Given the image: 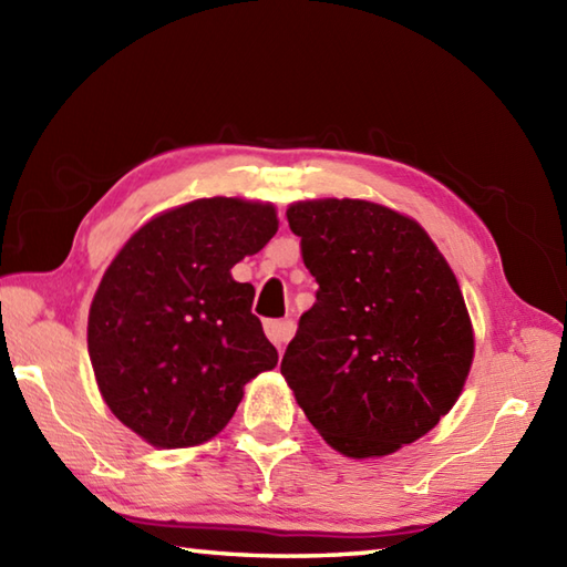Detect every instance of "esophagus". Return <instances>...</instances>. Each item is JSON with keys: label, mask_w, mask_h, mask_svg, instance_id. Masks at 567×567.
I'll return each instance as SVG.
<instances>
[{"label": "esophagus", "mask_w": 567, "mask_h": 567, "mask_svg": "<svg viewBox=\"0 0 567 567\" xmlns=\"http://www.w3.org/2000/svg\"><path fill=\"white\" fill-rule=\"evenodd\" d=\"M265 336H268V339L277 346V351H282V346L290 341V336H292V323L280 321V319L265 321Z\"/></svg>", "instance_id": "1"}]
</instances>
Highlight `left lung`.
Listing matches in <instances>:
<instances>
[{"instance_id": "1", "label": "left lung", "mask_w": 567, "mask_h": 567, "mask_svg": "<svg viewBox=\"0 0 567 567\" xmlns=\"http://www.w3.org/2000/svg\"><path fill=\"white\" fill-rule=\"evenodd\" d=\"M317 277L280 372L329 445L394 453L439 424L473 363V329L449 262L416 221L363 199L287 209Z\"/></svg>"}]
</instances>
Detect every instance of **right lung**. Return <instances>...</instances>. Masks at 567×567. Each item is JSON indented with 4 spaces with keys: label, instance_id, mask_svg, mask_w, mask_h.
I'll return each instance as SVG.
<instances>
[{
    "label": "right lung",
    "instance_id": "right-lung-1",
    "mask_svg": "<svg viewBox=\"0 0 567 567\" xmlns=\"http://www.w3.org/2000/svg\"><path fill=\"white\" fill-rule=\"evenodd\" d=\"M277 231L270 204L197 199L155 216L104 272L87 348L114 416L158 449L216 436L244 384L277 365L231 268Z\"/></svg>",
    "mask_w": 567,
    "mask_h": 567
}]
</instances>
